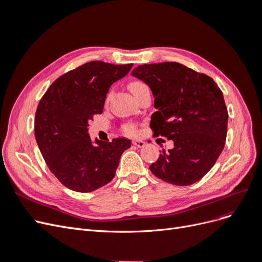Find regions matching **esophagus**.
Wrapping results in <instances>:
<instances>
[{"label": "esophagus", "instance_id": "1", "mask_svg": "<svg viewBox=\"0 0 262 262\" xmlns=\"http://www.w3.org/2000/svg\"><path fill=\"white\" fill-rule=\"evenodd\" d=\"M132 144H133L134 146H137V147L141 148V147H143V146L145 145V142L141 141V140H134V141H132Z\"/></svg>", "mask_w": 262, "mask_h": 262}]
</instances>
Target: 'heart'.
Segmentation results:
<instances>
[{"label":"heart","instance_id":"b5f03b06","mask_svg":"<svg viewBox=\"0 0 262 262\" xmlns=\"http://www.w3.org/2000/svg\"><path fill=\"white\" fill-rule=\"evenodd\" d=\"M147 87V85L145 84V83H143V82H141V81H133V82H131L130 84H129V90L132 92V94L134 95V96H136V95L138 94V93H140L142 90H144V89H146ZM112 92H110L108 95H107V100H109V98L112 97ZM123 131L126 133V134H130V136H133V134H136L137 133V128H136V125L134 124H132V123H128V124H125L124 126H123Z\"/></svg>","mask_w":262,"mask_h":262}]
</instances>
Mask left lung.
Returning a JSON list of instances; mask_svg holds the SVG:
<instances>
[{"mask_svg": "<svg viewBox=\"0 0 262 262\" xmlns=\"http://www.w3.org/2000/svg\"><path fill=\"white\" fill-rule=\"evenodd\" d=\"M153 93L154 136L173 142L149 166L154 175L176 186L199 181L225 145L228 114L223 93L212 78L177 62L153 63L131 73Z\"/></svg>", "mask_w": 262, "mask_h": 262, "instance_id": "obj_1", "label": "left lung"}]
</instances>
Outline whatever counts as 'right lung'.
<instances>
[{"label":"right lung","instance_id":"right-lung-1","mask_svg":"<svg viewBox=\"0 0 262 262\" xmlns=\"http://www.w3.org/2000/svg\"><path fill=\"white\" fill-rule=\"evenodd\" d=\"M133 64L92 61L55 80L39 101L35 137L45 162L63 186L91 192L116 175L120 157L131 146L124 138L104 142L89 132V121L102 113L106 95Z\"/></svg>","mask_w":262,"mask_h":262}]
</instances>
